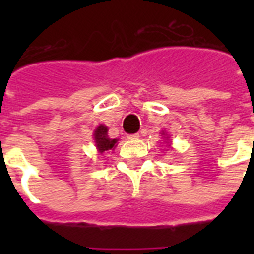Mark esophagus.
I'll return each mask as SVG.
<instances>
[{
  "label": "esophagus",
  "instance_id": "1",
  "mask_svg": "<svg viewBox=\"0 0 254 254\" xmlns=\"http://www.w3.org/2000/svg\"><path fill=\"white\" fill-rule=\"evenodd\" d=\"M127 137H128V140H138V138H140V134H138V133L128 134Z\"/></svg>",
  "mask_w": 254,
  "mask_h": 254
}]
</instances>
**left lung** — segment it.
<instances>
[{"label":"left lung","instance_id":"8db88e82","mask_svg":"<svg viewBox=\"0 0 254 254\" xmlns=\"http://www.w3.org/2000/svg\"><path fill=\"white\" fill-rule=\"evenodd\" d=\"M167 138H168V137H167Z\"/></svg>","mask_w":254,"mask_h":254}]
</instances>
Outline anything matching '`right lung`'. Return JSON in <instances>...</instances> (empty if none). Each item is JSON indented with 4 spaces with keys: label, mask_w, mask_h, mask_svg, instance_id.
I'll return each instance as SVG.
<instances>
[{
    "label": "right lung",
    "mask_w": 254,
    "mask_h": 254,
    "mask_svg": "<svg viewBox=\"0 0 254 254\" xmlns=\"http://www.w3.org/2000/svg\"><path fill=\"white\" fill-rule=\"evenodd\" d=\"M94 140H95V146L100 154L114 150L117 146V138L108 137V127L104 125H99L94 131Z\"/></svg>",
    "instance_id": "add662e5"
}]
</instances>
